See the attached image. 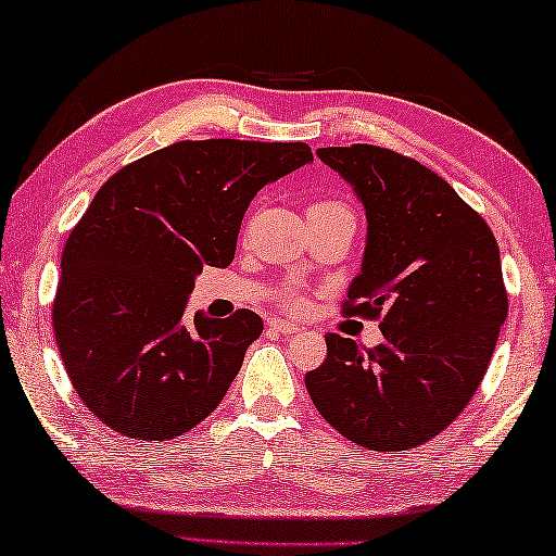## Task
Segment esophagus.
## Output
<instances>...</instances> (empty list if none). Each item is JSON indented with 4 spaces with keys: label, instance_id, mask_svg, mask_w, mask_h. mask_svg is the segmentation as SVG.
Listing matches in <instances>:
<instances>
[{
    "label": "esophagus",
    "instance_id": "esophagus-1",
    "mask_svg": "<svg viewBox=\"0 0 556 556\" xmlns=\"http://www.w3.org/2000/svg\"><path fill=\"white\" fill-rule=\"evenodd\" d=\"M268 327L273 332H280V334H295L300 327L295 323H288V320H278V317H273L268 320Z\"/></svg>",
    "mask_w": 556,
    "mask_h": 556
}]
</instances>
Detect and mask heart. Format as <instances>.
Segmentation results:
<instances>
[{
    "mask_svg": "<svg viewBox=\"0 0 556 556\" xmlns=\"http://www.w3.org/2000/svg\"><path fill=\"white\" fill-rule=\"evenodd\" d=\"M311 208H344V206L340 202H315ZM280 300H283V305H288V307L300 305V300L293 290H283V293H280Z\"/></svg>",
    "mask_w": 556,
    "mask_h": 556,
    "instance_id": "b5f03b06",
    "label": "heart"
}]
</instances>
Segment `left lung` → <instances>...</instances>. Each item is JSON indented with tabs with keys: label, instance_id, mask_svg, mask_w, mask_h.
Here are the masks:
<instances>
[{
	"label": "left lung",
	"instance_id": "8db88e82",
	"mask_svg": "<svg viewBox=\"0 0 556 556\" xmlns=\"http://www.w3.org/2000/svg\"><path fill=\"white\" fill-rule=\"evenodd\" d=\"M317 157L367 216L344 315L381 317L384 342L362 352L327 334L307 394L352 443L408 451L439 435L485 377L507 317L497 241L448 181L412 157L375 144L320 148Z\"/></svg>",
	"mask_w": 556,
	"mask_h": 556
}]
</instances>
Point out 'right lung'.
<instances>
[{
    "mask_svg": "<svg viewBox=\"0 0 556 556\" xmlns=\"http://www.w3.org/2000/svg\"><path fill=\"white\" fill-rule=\"evenodd\" d=\"M307 162L305 142L185 140L98 189L63 249L53 332L73 389L105 426L167 441L222 404L263 320H187V300L204 266L233 261L251 199Z\"/></svg>",
    "mask_w": 556,
    "mask_h": 556,
    "instance_id": "obj_1",
    "label": "right lung"
}]
</instances>
